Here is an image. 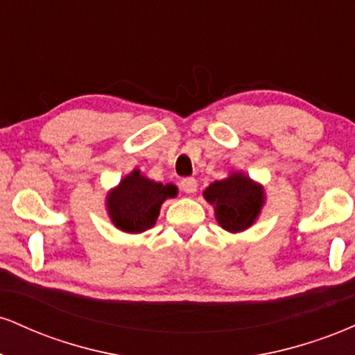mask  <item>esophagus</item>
Segmentation results:
<instances>
[{
    "instance_id": "obj_1",
    "label": "esophagus",
    "mask_w": 355,
    "mask_h": 355,
    "mask_svg": "<svg viewBox=\"0 0 355 355\" xmlns=\"http://www.w3.org/2000/svg\"><path fill=\"white\" fill-rule=\"evenodd\" d=\"M180 187L185 193H195V191H197V180H195V178H190V177L183 178V180L180 182Z\"/></svg>"
}]
</instances>
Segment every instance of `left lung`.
Instances as JSON below:
<instances>
[{"instance_id": "1", "label": "left lung", "mask_w": 355, "mask_h": 355, "mask_svg": "<svg viewBox=\"0 0 355 355\" xmlns=\"http://www.w3.org/2000/svg\"><path fill=\"white\" fill-rule=\"evenodd\" d=\"M203 197L214 205L220 227L232 234L247 230L259 217L266 202L263 187L240 172L210 183Z\"/></svg>"}]
</instances>
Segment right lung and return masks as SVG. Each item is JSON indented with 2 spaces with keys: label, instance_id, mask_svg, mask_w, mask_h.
I'll use <instances>...</instances> for the list:
<instances>
[{
  "label": "right lung",
  "instance_id": "1",
  "mask_svg": "<svg viewBox=\"0 0 355 355\" xmlns=\"http://www.w3.org/2000/svg\"><path fill=\"white\" fill-rule=\"evenodd\" d=\"M177 195V187L144 177L140 170L126 175L107 197V209L116 229L126 234H140L152 229L166 198Z\"/></svg>",
  "mask_w": 355,
  "mask_h": 355
}]
</instances>
